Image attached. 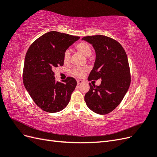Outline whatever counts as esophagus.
<instances>
[{
  "label": "esophagus",
  "mask_w": 157,
  "mask_h": 157,
  "mask_svg": "<svg viewBox=\"0 0 157 157\" xmlns=\"http://www.w3.org/2000/svg\"><path fill=\"white\" fill-rule=\"evenodd\" d=\"M77 84H80L82 83L83 81H82V80H77Z\"/></svg>",
  "instance_id": "obj_1"
}]
</instances>
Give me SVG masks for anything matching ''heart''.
I'll return each instance as SVG.
<instances>
[{"label":"heart","instance_id":"1","mask_svg":"<svg viewBox=\"0 0 157 157\" xmlns=\"http://www.w3.org/2000/svg\"><path fill=\"white\" fill-rule=\"evenodd\" d=\"M75 49L86 57H89L92 54L91 46H90L86 42H84V41L80 42L79 43L76 44ZM63 59V62L65 64L69 63V60H70V53L69 50H66L64 52ZM86 69L84 68H80V67L74 68L70 71V73L71 74L77 77H83L84 74L86 73Z\"/></svg>","mask_w":157,"mask_h":157}]
</instances>
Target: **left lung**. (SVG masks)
<instances>
[{
    "label": "left lung",
    "mask_w": 157,
    "mask_h": 157,
    "mask_svg": "<svg viewBox=\"0 0 157 157\" xmlns=\"http://www.w3.org/2000/svg\"><path fill=\"white\" fill-rule=\"evenodd\" d=\"M82 40L92 44L96 54L88 80L101 79L99 86L89 83L84 100L94 113L106 115L119 105L129 88L131 77L127 55L119 42L110 37L98 35Z\"/></svg>",
    "instance_id": "obj_1"
}]
</instances>
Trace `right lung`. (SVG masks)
<instances>
[{
    "mask_svg": "<svg viewBox=\"0 0 157 157\" xmlns=\"http://www.w3.org/2000/svg\"><path fill=\"white\" fill-rule=\"evenodd\" d=\"M80 39L57 31L40 36L25 55L23 82L37 106L48 113L63 110L68 105L77 81L69 77L63 82L56 81L54 69L63 65V54L69 46Z\"/></svg>",
    "mask_w": 157,
    "mask_h": 157,
    "instance_id": "right-lung-1",
    "label": "right lung"
}]
</instances>
